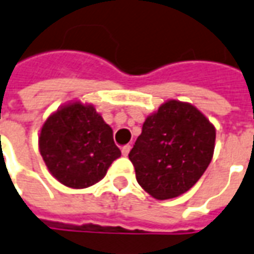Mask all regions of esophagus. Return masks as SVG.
I'll list each match as a JSON object with an SVG mask.
<instances>
[{"instance_id": "1", "label": "esophagus", "mask_w": 254, "mask_h": 254, "mask_svg": "<svg viewBox=\"0 0 254 254\" xmlns=\"http://www.w3.org/2000/svg\"><path fill=\"white\" fill-rule=\"evenodd\" d=\"M129 150H131V146H129V144H127V146H123V148H122V154H123L125 156H127L128 155Z\"/></svg>"}]
</instances>
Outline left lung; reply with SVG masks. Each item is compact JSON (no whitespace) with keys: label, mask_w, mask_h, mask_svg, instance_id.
Here are the masks:
<instances>
[{"label":"left lung","mask_w":254,"mask_h":254,"mask_svg":"<svg viewBox=\"0 0 254 254\" xmlns=\"http://www.w3.org/2000/svg\"><path fill=\"white\" fill-rule=\"evenodd\" d=\"M215 129L188 103L170 100L143 123L128 158L136 181L156 199L178 197L205 173L214 151Z\"/></svg>","instance_id":"8db88e82"}]
</instances>
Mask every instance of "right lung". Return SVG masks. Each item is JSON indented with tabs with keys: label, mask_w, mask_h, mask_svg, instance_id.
<instances>
[{
	"label": "right lung",
	"mask_w": 254,
	"mask_h": 254,
	"mask_svg": "<svg viewBox=\"0 0 254 254\" xmlns=\"http://www.w3.org/2000/svg\"><path fill=\"white\" fill-rule=\"evenodd\" d=\"M40 152L55 178L72 189L92 186L120 156L110 126L92 106L72 103L44 123Z\"/></svg>",
	"instance_id": "1"
}]
</instances>
